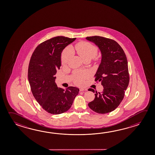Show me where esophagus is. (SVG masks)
<instances>
[{"mask_svg": "<svg viewBox=\"0 0 155 155\" xmlns=\"http://www.w3.org/2000/svg\"><path fill=\"white\" fill-rule=\"evenodd\" d=\"M87 91V89H83V88H81V89H80V91Z\"/></svg>", "mask_w": 155, "mask_h": 155, "instance_id": "1", "label": "esophagus"}]
</instances>
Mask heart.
<instances>
[{
    "mask_svg": "<svg viewBox=\"0 0 155 155\" xmlns=\"http://www.w3.org/2000/svg\"><path fill=\"white\" fill-rule=\"evenodd\" d=\"M74 49L77 53L82 59L84 60L85 59H92L97 55V47L87 42H80L76 44ZM72 49L68 48L64 50L62 54L61 61L62 64H67L71 56L72 55ZM87 76L86 73H78L76 76L75 82L78 85L82 84L83 79Z\"/></svg>",
    "mask_w": 155,
    "mask_h": 155,
    "instance_id": "1",
    "label": "heart"
}]
</instances>
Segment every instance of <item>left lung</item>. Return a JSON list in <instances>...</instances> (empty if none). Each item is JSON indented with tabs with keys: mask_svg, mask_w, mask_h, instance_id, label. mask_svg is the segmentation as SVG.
I'll use <instances>...</instances> for the list:
<instances>
[{
	"mask_svg": "<svg viewBox=\"0 0 155 155\" xmlns=\"http://www.w3.org/2000/svg\"><path fill=\"white\" fill-rule=\"evenodd\" d=\"M99 48L101 58L95 81L101 82L102 93L95 94V99L88 104L93 111L105 114L114 111L124 96L129 82L128 61L123 50L116 41L100 36L87 37ZM89 91L95 93L93 89Z\"/></svg>",
	"mask_w": 155,
	"mask_h": 155,
	"instance_id": "1",
	"label": "left lung"
}]
</instances>
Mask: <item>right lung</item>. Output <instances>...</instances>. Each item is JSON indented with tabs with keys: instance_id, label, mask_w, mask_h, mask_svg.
Returning <instances> with one entry per match:
<instances>
[{
	"instance_id": "add662e5",
	"label": "right lung",
	"mask_w": 155,
	"mask_h": 155,
	"mask_svg": "<svg viewBox=\"0 0 155 155\" xmlns=\"http://www.w3.org/2000/svg\"><path fill=\"white\" fill-rule=\"evenodd\" d=\"M76 38L58 36L45 41L36 48L29 61L28 79L33 95L42 108L51 114L68 111L79 93L78 88L58 87L57 70L61 66V54Z\"/></svg>"
}]
</instances>
